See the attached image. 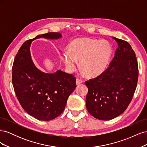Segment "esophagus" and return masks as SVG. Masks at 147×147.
Wrapping results in <instances>:
<instances>
[{"label":"esophagus","mask_w":147,"mask_h":147,"mask_svg":"<svg viewBox=\"0 0 147 147\" xmlns=\"http://www.w3.org/2000/svg\"><path fill=\"white\" fill-rule=\"evenodd\" d=\"M83 83V80L82 79H80V78H77V80H76V84H77V85H78V84H81V83Z\"/></svg>","instance_id":"34e87169"}]
</instances>
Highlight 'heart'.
<instances>
[{
	"label": "heart",
	"instance_id": "b5f03b06",
	"mask_svg": "<svg viewBox=\"0 0 147 147\" xmlns=\"http://www.w3.org/2000/svg\"><path fill=\"white\" fill-rule=\"evenodd\" d=\"M112 47L105 41L89 38L75 39L63 55V60L70 72L77 69L78 62L89 76H97L106 69L112 55Z\"/></svg>",
	"mask_w": 147,
	"mask_h": 147
}]
</instances>
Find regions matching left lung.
Returning a JSON list of instances; mask_svg holds the SVG:
<instances>
[{
  "label": "left lung",
  "instance_id": "8db88e82",
  "mask_svg": "<svg viewBox=\"0 0 147 147\" xmlns=\"http://www.w3.org/2000/svg\"><path fill=\"white\" fill-rule=\"evenodd\" d=\"M118 48L109 67L97 77L85 82L88 112L100 120L122 114L131 102L139 76L137 60L130 44L112 37Z\"/></svg>",
  "mask_w": 147,
  "mask_h": 147
}]
</instances>
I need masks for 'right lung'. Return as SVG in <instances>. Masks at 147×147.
Segmentation results:
<instances>
[{
    "mask_svg": "<svg viewBox=\"0 0 147 147\" xmlns=\"http://www.w3.org/2000/svg\"><path fill=\"white\" fill-rule=\"evenodd\" d=\"M61 36L59 32H48L28 40L13 62L12 83L17 99L26 112L42 121H50L63 112L69 96L77 87L76 78L59 70L53 74L42 72L33 63L30 47L37 38Z\"/></svg>",
    "mask_w": 147,
    "mask_h": 147,
    "instance_id": "right-lung-1",
    "label": "right lung"
}]
</instances>
